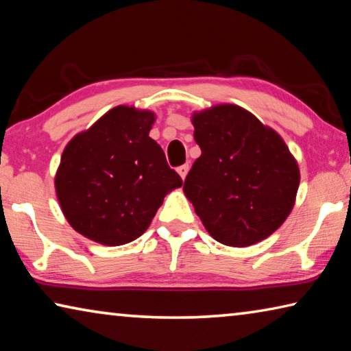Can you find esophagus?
<instances>
[{"mask_svg":"<svg viewBox=\"0 0 351 351\" xmlns=\"http://www.w3.org/2000/svg\"><path fill=\"white\" fill-rule=\"evenodd\" d=\"M176 170H178V173H180V176L182 178V180H186V176L189 173V164H182Z\"/></svg>","mask_w":351,"mask_h":351,"instance_id":"34e87169","label":"esophagus"}]
</instances>
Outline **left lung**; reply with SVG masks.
<instances>
[{
	"label": "left lung",
	"instance_id": "1",
	"mask_svg": "<svg viewBox=\"0 0 351 351\" xmlns=\"http://www.w3.org/2000/svg\"><path fill=\"white\" fill-rule=\"evenodd\" d=\"M201 156L184 193L213 239L245 247L269 237L293 209L300 173L274 130L237 105L195 112Z\"/></svg>",
	"mask_w": 351,
	"mask_h": 351
}]
</instances>
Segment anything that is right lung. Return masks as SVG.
I'll return each mask as SVG.
<instances>
[{
  "instance_id": "right-lung-1",
  "label": "right lung",
  "mask_w": 351,
  "mask_h": 351,
  "mask_svg": "<svg viewBox=\"0 0 351 351\" xmlns=\"http://www.w3.org/2000/svg\"><path fill=\"white\" fill-rule=\"evenodd\" d=\"M152 111L116 106L71 139L56 175L58 203L77 232L125 245L150 226L170 190L182 184L148 133Z\"/></svg>"
}]
</instances>
